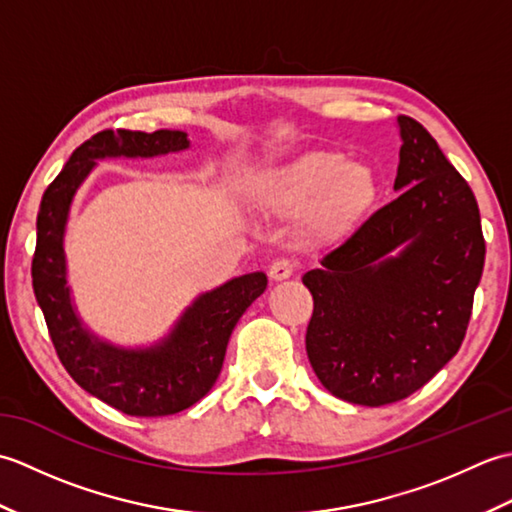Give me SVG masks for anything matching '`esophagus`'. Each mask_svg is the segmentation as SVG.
I'll use <instances>...</instances> for the list:
<instances>
[{"label": "esophagus", "instance_id": "1", "mask_svg": "<svg viewBox=\"0 0 512 512\" xmlns=\"http://www.w3.org/2000/svg\"><path fill=\"white\" fill-rule=\"evenodd\" d=\"M295 268L297 266H295V262H292V259H277V262L270 264L268 275L273 281H284V279L295 275Z\"/></svg>", "mask_w": 512, "mask_h": 512}]
</instances>
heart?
Here are the masks:
<instances>
[{
  "mask_svg": "<svg viewBox=\"0 0 512 512\" xmlns=\"http://www.w3.org/2000/svg\"><path fill=\"white\" fill-rule=\"evenodd\" d=\"M378 198V180L365 165L341 151H308L264 171L255 184V202L266 215H303L308 233L336 239L365 220Z\"/></svg>",
  "mask_w": 512,
  "mask_h": 512,
  "instance_id": "b5f03b06",
  "label": "heart"
}]
</instances>
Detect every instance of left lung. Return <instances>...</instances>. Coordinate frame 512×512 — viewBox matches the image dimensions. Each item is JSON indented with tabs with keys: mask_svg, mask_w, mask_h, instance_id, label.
<instances>
[{
	"mask_svg": "<svg viewBox=\"0 0 512 512\" xmlns=\"http://www.w3.org/2000/svg\"><path fill=\"white\" fill-rule=\"evenodd\" d=\"M398 127L400 195L303 275L314 374L365 407L411 396L458 354L486 255L469 182L418 121Z\"/></svg>",
	"mask_w": 512,
	"mask_h": 512,
	"instance_id": "obj_1",
	"label": "left lung"
}]
</instances>
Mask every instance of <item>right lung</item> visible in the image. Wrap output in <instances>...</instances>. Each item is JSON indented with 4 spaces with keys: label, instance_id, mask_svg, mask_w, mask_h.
<instances>
[{
    "label": "right lung",
    "instance_id": "add662e5",
    "mask_svg": "<svg viewBox=\"0 0 512 512\" xmlns=\"http://www.w3.org/2000/svg\"><path fill=\"white\" fill-rule=\"evenodd\" d=\"M189 147L178 129L154 134L105 129L74 149L52 180L37 213L32 288L59 361L88 394L127 416L158 418L189 409L209 394L224 363L239 317L268 286L264 273H248L204 292L173 330L149 347H118L85 328L72 306L65 268V224L76 189L103 158H154Z\"/></svg>",
    "mask_w": 512,
    "mask_h": 512
}]
</instances>
